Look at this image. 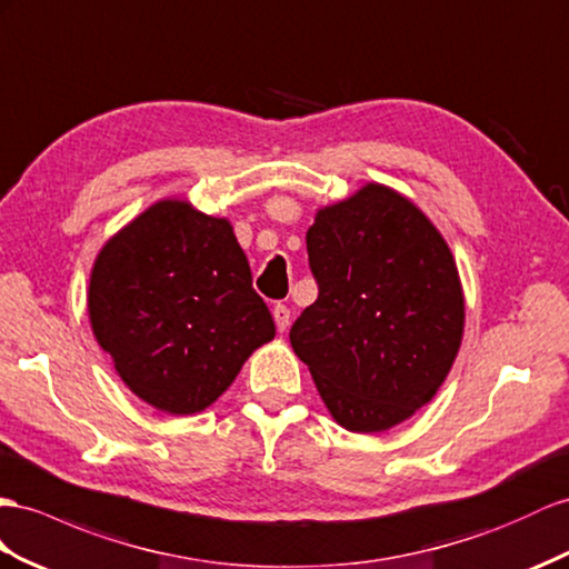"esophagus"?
I'll return each mask as SVG.
<instances>
[{"label":"esophagus","instance_id":"esophagus-1","mask_svg":"<svg viewBox=\"0 0 569 569\" xmlns=\"http://www.w3.org/2000/svg\"><path fill=\"white\" fill-rule=\"evenodd\" d=\"M273 322L276 327H279V331H286L288 325H290V310L286 308V305H273Z\"/></svg>","mask_w":569,"mask_h":569}]
</instances>
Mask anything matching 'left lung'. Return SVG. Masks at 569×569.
<instances>
[{"instance_id":"1","label":"left lung","mask_w":569,"mask_h":569,"mask_svg":"<svg viewBox=\"0 0 569 569\" xmlns=\"http://www.w3.org/2000/svg\"><path fill=\"white\" fill-rule=\"evenodd\" d=\"M317 300L290 327L331 418L351 432L403 423L437 395L463 337L457 261L430 218L387 184L317 209Z\"/></svg>"}]
</instances>
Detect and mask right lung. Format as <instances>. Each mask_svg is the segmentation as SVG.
Listing matches in <instances>:
<instances>
[{"instance_id":"1","label":"right lung","mask_w":569,"mask_h":569,"mask_svg":"<svg viewBox=\"0 0 569 569\" xmlns=\"http://www.w3.org/2000/svg\"><path fill=\"white\" fill-rule=\"evenodd\" d=\"M93 337L132 395L170 416L207 409L276 337L228 218L160 199L91 269Z\"/></svg>"}]
</instances>
